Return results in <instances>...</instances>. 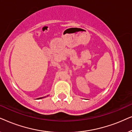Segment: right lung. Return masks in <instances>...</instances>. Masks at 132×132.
<instances>
[{
    "instance_id": "1",
    "label": "right lung",
    "mask_w": 132,
    "mask_h": 132,
    "mask_svg": "<svg viewBox=\"0 0 132 132\" xmlns=\"http://www.w3.org/2000/svg\"><path fill=\"white\" fill-rule=\"evenodd\" d=\"M43 98V97H41V98H39L38 99H40V98Z\"/></svg>"
}]
</instances>
